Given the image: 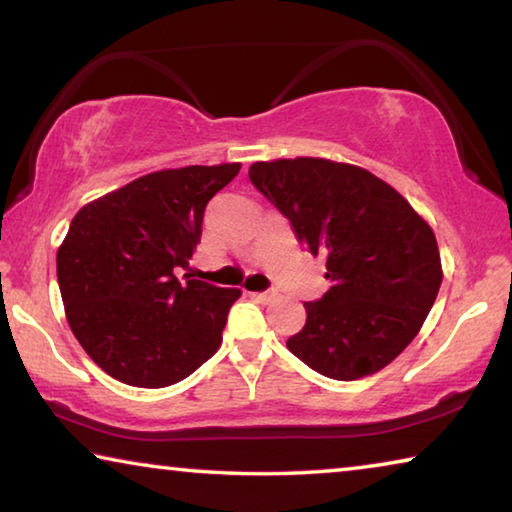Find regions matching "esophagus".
<instances>
[{
  "instance_id": "obj_1",
  "label": "esophagus",
  "mask_w": 512,
  "mask_h": 512,
  "mask_svg": "<svg viewBox=\"0 0 512 512\" xmlns=\"http://www.w3.org/2000/svg\"><path fill=\"white\" fill-rule=\"evenodd\" d=\"M250 296H253L255 300H259V302H273L275 300V293L273 291H264V293H250Z\"/></svg>"
}]
</instances>
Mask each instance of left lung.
<instances>
[{"label": "left lung", "mask_w": 512, "mask_h": 512, "mask_svg": "<svg viewBox=\"0 0 512 512\" xmlns=\"http://www.w3.org/2000/svg\"><path fill=\"white\" fill-rule=\"evenodd\" d=\"M250 183L325 257L332 287L305 302L307 323L287 348L329 379L375 375L418 336L443 264L431 225L384 180L348 162H255Z\"/></svg>", "instance_id": "1"}]
</instances>
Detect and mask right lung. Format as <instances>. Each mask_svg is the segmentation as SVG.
I'll use <instances>...</instances> for the list:
<instances>
[{
	"instance_id": "right-lung-1",
	"label": "right lung",
	"mask_w": 512,
	"mask_h": 512,
	"mask_svg": "<svg viewBox=\"0 0 512 512\" xmlns=\"http://www.w3.org/2000/svg\"><path fill=\"white\" fill-rule=\"evenodd\" d=\"M239 162L146 173L83 205L56 255L67 323L97 366L137 388L185 379L221 348L241 291L180 282L210 198Z\"/></svg>"
}]
</instances>
